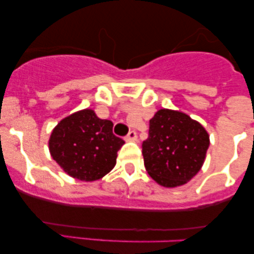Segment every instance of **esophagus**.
<instances>
[{
  "label": "esophagus",
  "mask_w": 254,
  "mask_h": 254,
  "mask_svg": "<svg viewBox=\"0 0 254 254\" xmlns=\"http://www.w3.org/2000/svg\"><path fill=\"white\" fill-rule=\"evenodd\" d=\"M136 139H137V133H136V131H133V130H131L130 132L127 135V137H125V141L127 142H133V141H136Z\"/></svg>",
  "instance_id": "esophagus-1"
}]
</instances>
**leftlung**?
I'll list each match as a JSON object with an SVG mask.
<instances>
[{
    "label": "left lung",
    "mask_w": 254,
    "mask_h": 254,
    "mask_svg": "<svg viewBox=\"0 0 254 254\" xmlns=\"http://www.w3.org/2000/svg\"><path fill=\"white\" fill-rule=\"evenodd\" d=\"M209 144L202 124L180 111L161 109L149 121L142 144L145 170L164 188L182 186L200 171Z\"/></svg>",
    "instance_id": "1"
}]
</instances>
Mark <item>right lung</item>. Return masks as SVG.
Here are the masks:
<instances>
[{
  "label": "right lung",
  "mask_w": 254,
  "mask_h": 254,
  "mask_svg": "<svg viewBox=\"0 0 254 254\" xmlns=\"http://www.w3.org/2000/svg\"><path fill=\"white\" fill-rule=\"evenodd\" d=\"M113 123L100 119L90 109L63 118L52 130L49 150L68 176L95 182L106 176L117 162L124 141L112 132Z\"/></svg>",
  "instance_id": "right-lung-1"
}]
</instances>
